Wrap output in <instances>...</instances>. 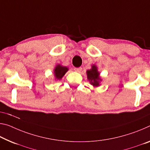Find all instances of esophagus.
<instances>
[{
  "label": "esophagus",
  "mask_w": 150,
  "mask_h": 150,
  "mask_svg": "<svg viewBox=\"0 0 150 150\" xmlns=\"http://www.w3.org/2000/svg\"><path fill=\"white\" fill-rule=\"evenodd\" d=\"M74 70L76 71V72L80 73L81 71V70H82V68L81 67H75L74 69Z\"/></svg>",
  "instance_id": "1"
}]
</instances>
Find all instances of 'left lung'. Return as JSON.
<instances>
[{
    "mask_svg": "<svg viewBox=\"0 0 150 150\" xmlns=\"http://www.w3.org/2000/svg\"><path fill=\"white\" fill-rule=\"evenodd\" d=\"M87 79L90 81L91 84L93 86H98L99 85V73L97 69V67L95 65L92 66V68L90 70L87 71Z\"/></svg>",
    "mask_w": 150,
    "mask_h": 150,
    "instance_id": "obj_1",
    "label": "left lung"
}]
</instances>
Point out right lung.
<instances>
[{"label":"right lung","instance_id":"right-lung-1","mask_svg":"<svg viewBox=\"0 0 150 150\" xmlns=\"http://www.w3.org/2000/svg\"><path fill=\"white\" fill-rule=\"evenodd\" d=\"M67 71H68L67 67H63L60 65H58L56 67L54 71V75H55L57 79H61Z\"/></svg>","mask_w":150,"mask_h":150}]
</instances>
